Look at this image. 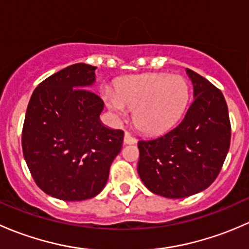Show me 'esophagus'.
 I'll return each instance as SVG.
<instances>
[{
	"mask_svg": "<svg viewBox=\"0 0 249 249\" xmlns=\"http://www.w3.org/2000/svg\"><path fill=\"white\" fill-rule=\"evenodd\" d=\"M136 142H137V140L135 139V137L132 136L130 132L125 131V134H124V143H125V144H134V143H136Z\"/></svg>",
	"mask_w": 249,
	"mask_h": 249,
	"instance_id": "esophagus-1",
	"label": "esophagus"
}]
</instances>
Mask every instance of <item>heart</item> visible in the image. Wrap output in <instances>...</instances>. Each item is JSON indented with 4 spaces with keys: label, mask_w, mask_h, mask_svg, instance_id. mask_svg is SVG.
<instances>
[{
    "label": "heart",
    "mask_w": 249,
    "mask_h": 249,
    "mask_svg": "<svg viewBox=\"0 0 249 249\" xmlns=\"http://www.w3.org/2000/svg\"><path fill=\"white\" fill-rule=\"evenodd\" d=\"M189 99V85L179 74L147 73L124 78L107 92V105L115 114L134 110V123L147 134H160L182 117Z\"/></svg>",
    "instance_id": "obj_1"
}]
</instances>
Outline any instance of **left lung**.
<instances>
[{
	"instance_id": "obj_1",
	"label": "left lung",
	"mask_w": 249,
	"mask_h": 249,
	"mask_svg": "<svg viewBox=\"0 0 249 249\" xmlns=\"http://www.w3.org/2000/svg\"><path fill=\"white\" fill-rule=\"evenodd\" d=\"M194 100L179 124L155 139L139 141L137 171L152 193L182 199L210 187L222 170L231 125L222 91L187 69Z\"/></svg>"
}]
</instances>
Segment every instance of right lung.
<instances>
[{"mask_svg": "<svg viewBox=\"0 0 249 249\" xmlns=\"http://www.w3.org/2000/svg\"><path fill=\"white\" fill-rule=\"evenodd\" d=\"M95 66L74 64L39 83L25 115L21 145L36 184L64 201H82L104 189L119 154L123 130L100 122L104 101L89 88Z\"/></svg>", "mask_w": 249, "mask_h": 249, "instance_id": "1", "label": "right lung"}]
</instances>
